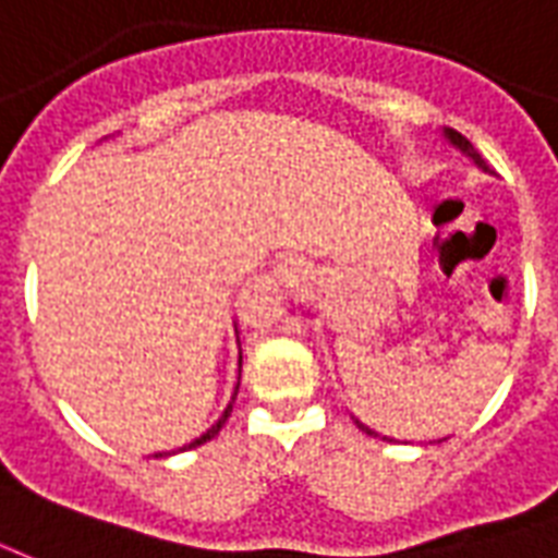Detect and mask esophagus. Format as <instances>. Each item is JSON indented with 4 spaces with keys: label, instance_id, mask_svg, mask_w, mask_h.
I'll use <instances>...</instances> for the list:
<instances>
[{
    "label": "esophagus",
    "instance_id": "1",
    "mask_svg": "<svg viewBox=\"0 0 558 558\" xmlns=\"http://www.w3.org/2000/svg\"><path fill=\"white\" fill-rule=\"evenodd\" d=\"M279 279L288 284L300 282V279H306V267H303L300 258H284V262L279 264Z\"/></svg>",
    "mask_w": 558,
    "mask_h": 558
}]
</instances>
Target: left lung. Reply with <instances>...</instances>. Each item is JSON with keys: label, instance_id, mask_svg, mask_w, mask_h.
<instances>
[{"label": "left lung", "instance_id": "8db88e82", "mask_svg": "<svg viewBox=\"0 0 558 558\" xmlns=\"http://www.w3.org/2000/svg\"><path fill=\"white\" fill-rule=\"evenodd\" d=\"M442 136H446V142H449L451 148H458L463 154V157H470V160L475 162V166H478V169H482V172H487V162L482 160V154H478V150L473 148V142L466 140V136H461V133H458V130H451V128H442ZM353 422H356V428L360 430H365V434H368V437H377V434H374L372 428H368V425H363V422H360V418H353Z\"/></svg>", "mask_w": 558, "mask_h": 558}]
</instances>
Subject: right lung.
Instances as JSON below:
<instances>
[{"label":"right lung","mask_w":558,"mask_h":558,"mask_svg":"<svg viewBox=\"0 0 558 558\" xmlns=\"http://www.w3.org/2000/svg\"><path fill=\"white\" fill-rule=\"evenodd\" d=\"M234 332H238V327H234ZM238 344H240V339H238ZM240 363H243V356H238V365H240ZM238 389H240V374H238V386H234V396H231L229 408L222 410V416H219L217 422H214V425H210V428H207L205 434H202V437H195L193 442H186V446H181V449H178V451L195 449V446H202V442L214 440V437H217L219 430H222V425H226V422H229V416H231V404H234V398H238ZM169 454H174V451H157V454H154V458H169Z\"/></svg>","instance_id":"obj_1"}]
</instances>
